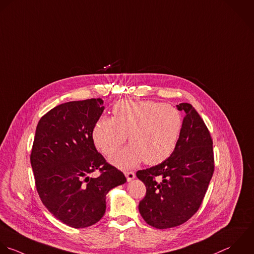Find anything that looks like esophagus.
I'll return each instance as SVG.
<instances>
[{"label": "esophagus", "mask_w": 254, "mask_h": 254, "mask_svg": "<svg viewBox=\"0 0 254 254\" xmlns=\"http://www.w3.org/2000/svg\"><path fill=\"white\" fill-rule=\"evenodd\" d=\"M125 175H126L127 180L128 182L135 178V174H134L132 171H127V172H125Z\"/></svg>", "instance_id": "1"}]
</instances>
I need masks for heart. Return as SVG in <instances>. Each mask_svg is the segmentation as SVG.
Returning a JSON list of instances; mask_svg holds the SVG:
<instances>
[{
	"mask_svg": "<svg viewBox=\"0 0 254 254\" xmlns=\"http://www.w3.org/2000/svg\"><path fill=\"white\" fill-rule=\"evenodd\" d=\"M113 115L99 119L92 134L105 155L117 151L127 135L130 144L110 159L116 166L127 169L142 161L157 165L175 150L183 127V117L175 107L155 101L124 100L115 104Z\"/></svg>",
	"mask_w": 254,
	"mask_h": 254,
	"instance_id": "obj_1",
	"label": "heart"
}]
</instances>
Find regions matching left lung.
<instances>
[{
    "instance_id": "obj_1",
    "label": "left lung",
    "mask_w": 254,
    "mask_h": 254,
    "mask_svg": "<svg viewBox=\"0 0 254 254\" xmlns=\"http://www.w3.org/2000/svg\"><path fill=\"white\" fill-rule=\"evenodd\" d=\"M176 107L186 116L175 150L162 163L136 172L146 187L139 213L159 230L180 226L195 215L215 168L213 140L204 121L191 104Z\"/></svg>"
}]
</instances>
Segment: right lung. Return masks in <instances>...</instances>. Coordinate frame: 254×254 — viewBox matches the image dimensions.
Listing matches in <instances>:
<instances>
[{"label":"right lung","instance_id":"1","mask_svg":"<svg viewBox=\"0 0 254 254\" xmlns=\"http://www.w3.org/2000/svg\"><path fill=\"white\" fill-rule=\"evenodd\" d=\"M103 104L102 99L61 104L39 120L35 130L30 164L39 198L57 220L75 229L99 222L109 191L127 182L94 144ZM96 170L101 174L91 178Z\"/></svg>","mask_w":254,"mask_h":254}]
</instances>
